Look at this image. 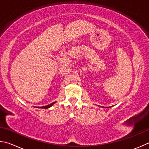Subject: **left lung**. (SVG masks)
Returning <instances> with one entry per match:
<instances>
[{
    "label": "left lung",
    "mask_w": 149,
    "mask_h": 149,
    "mask_svg": "<svg viewBox=\"0 0 149 149\" xmlns=\"http://www.w3.org/2000/svg\"><path fill=\"white\" fill-rule=\"evenodd\" d=\"M112 107H113V106H112ZM109 107H107V108H109Z\"/></svg>",
    "instance_id": "left-lung-1"
}]
</instances>
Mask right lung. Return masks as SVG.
Listing matches in <instances>:
<instances>
[{
  "label": "right lung",
  "instance_id": "obj_1",
  "mask_svg": "<svg viewBox=\"0 0 149 149\" xmlns=\"http://www.w3.org/2000/svg\"><path fill=\"white\" fill-rule=\"evenodd\" d=\"M56 103V101H55V102H54V103H51V104H49V105H46V106H44V107H37V108H40V109H48V108H49V107H51L54 105V104Z\"/></svg>",
  "mask_w": 149,
  "mask_h": 149
}]
</instances>
